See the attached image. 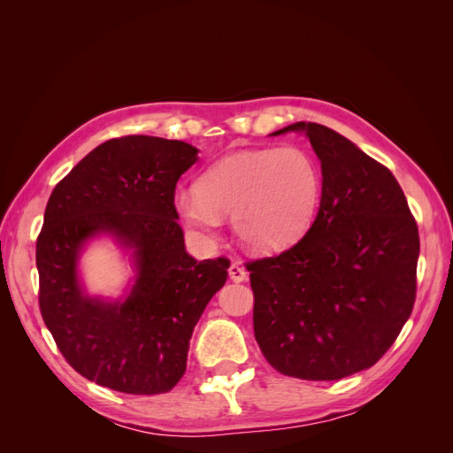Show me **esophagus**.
<instances>
[{"instance_id": "34e87169", "label": "esophagus", "mask_w": 453, "mask_h": 453, "mask_svg": "<svg viewBox=\"0 0 453 453\" xmlns=\"http://www.w3.org/2000/svg\"><path fill=\"white\" fill-rule=\"evenodd\" d=\"M228 276L234 283H242V281H245V278H248V272H245L243 266L234 263V265H230V268H228Z\"/></svg>"}]
</instances>
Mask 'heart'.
I'll list each match as a JSON object with an SVG mask.
<instances>
[{"mask_svg":"<svg viewBox=\"0 0 453 453\" xmlns=\"http://www.w3.org/2000/svg\"><path fill=\"white\" fill-rule=\"evenodd\" d=\"M323 173L310 150L287 145L228 155L205 172L195 188L175 195V210L202 236H211L221 215H232L240 242L257 253L289 248L318 215Z\"/></svg>","mask_w":453,"mask_h":453,"instance_id":"obj_1","label":"heart"}]
</instances>
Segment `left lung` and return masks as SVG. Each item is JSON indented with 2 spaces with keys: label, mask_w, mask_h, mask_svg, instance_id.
<instances>
[{
  "label": "left lung",
  "mask_w": 453,
  "mask_h": 453,
  "mask_svg": "<svg viewBox=\"0 0 453 453\" xmlns=\"http://www.w3.org/2000/svg\"><path fill=\"white\" fill-rule=\"evenodd\" d=\"M321 162L323 195L306 236L248 265L253 328L285 376L340 380L372 366L416 300L418 225L393 173L344 135L295 122Z\"/></svg>",
  "instance_id": "1"
}]
</instances>
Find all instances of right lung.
<instances>
[{"label":"right lung","mask_w":453,"mask_h":453,"mask_svg":"<svg viewBox=\"0 0 453 453\" xmlns=\"http://www.w3.org/2000/svg\"><path fill=\"white\" fill-rule=\"evenodd\" d=\"M198 149L155 135L109 140L54 187L35 245L39 308L58 349L81 376L130 395L170 391L187 368L188 342L228 278L226 258L185 250L173 195ZM107 235L131 257L120 299L92 297L78 260Z\"/></svg>","instance_id":"add662e5"}]
</instances>
